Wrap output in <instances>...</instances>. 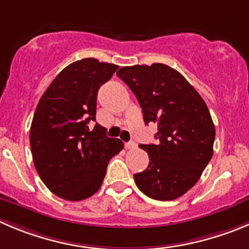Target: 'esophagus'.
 I'll return each instance as SVG.
<instances>
[{"label": "esophagus", "mask_w": 249, "mask_h": 249, "mask_svg": "<svg viewBox=\"0 0 249 249\" xmlns=\"http://www.w3.org/2000/svg\"><path fill=\"white\" fill-rule=\"evenodd\" d=\"M124 146H125V148H126V150H132V148L136 147V143L132 142V141H130V142H125Z\"/></svg>", "instance_id": "esophagus-1"}]
</instances>
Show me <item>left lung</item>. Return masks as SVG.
Listing matches in <instances>:
<instances>
[{
    "label": "left lung",
    "instance_id": "left-lung-1",
    "mask_svg": "<svg viewBox=\"0 0 249 249\" xmlns=\"http://www.w3.org/2000/svg\"><path fill=\"white\" fill-rule=\"evenodd\" d=\"M140 103L143 122L157 123V145H140L150 157L134 174L139 189L155 200L182 196L213 157L215 126L205 102L177 70L164 64L124 66L117 72Z\"/></svg>",
    "mask_w": 249,
    "mask_h": 249
}]
</instances>
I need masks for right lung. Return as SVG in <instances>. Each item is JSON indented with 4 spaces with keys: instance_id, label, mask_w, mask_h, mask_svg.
Masks as SVG:
<instances>
[{
    "instance_id": "right-lung-1",
    "label": "right lung",
    "mask_w": 249,
    "mask_h": 249,
    "mask_svg": "<svg viewBox=\"0 0 249 249\" xmlns=\"http://www.w3.org/2000/svg\"><path fill=\"white\" fill-rule=\"evenodd\" d=\"M117 65L82 59L65 67L41 96L30 126V150L39 177L51 193L78 201L98 192L109 160L124 148L96 123L97 92Z\"/></svg>"
}]
</instances>
